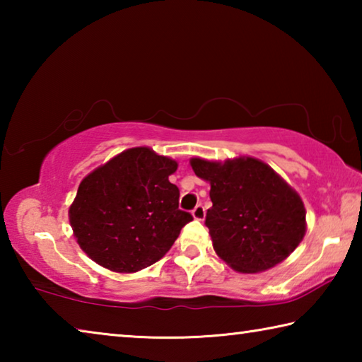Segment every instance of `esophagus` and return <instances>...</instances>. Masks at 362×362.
Segmentation results:
<instances>
[{"label": "esophagus", "instance_id": "34e87169", "mask_svg": "<svg viewBox=\"0 0 362 362\" xmlns=\"http://www.w3.org/2000/svg\"><path fill=\"white\" fill-rule=\"evenodd\" d=\"M192 216H193L196 220H203V218H204V216H206L204 207L201 206V204H198V206H196L194 209L192 211Z\"/></svg>", "mask_w": 362, "mask_h": 362}]
</instances>
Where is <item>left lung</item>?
<instances>
[{"instance_id":"8db88e82","label":"left lung","mask_w":362,"mask_h":362,"mask_svg":"<svg viewBox=\"0 0 362 362\" xmlns=\"http://www.w3.org/2000/svg\"><path fill=\"white\" fill-rule=\"evenodd\" d=\"M189 164L211 183L206 226L214 250L233 269L265 272L296 250L306 231L303 201L268 164L250 156Z\"/></svg>"}]
</instances>
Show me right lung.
Wrapping results in <instances>:
<instances>
[{
	"instance_id": "add662e5",
	"label": "right lung",
	"mask_w": 362,
	"mask_h": 362,
	"mask_svg": "<svg viewBox=\"0 0 362 362\" xmlns=\"http://www.w3.org/2000/svg\"><path fill=\"white\" fill-rule=\"evenodd\" d=\"M177 166L136 146L86 175L69 211L79 247L116 273H136L163 259L193 220L179 209V188L169 182Z\"/></svg>"
}]
</instances>
